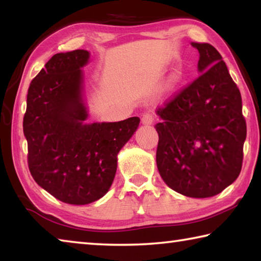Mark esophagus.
I'll list each match as a JSON object with an SVG mask.
<instances>
[{
	"instance_id": "1",
	"label": "esophagus",
	"mask_w": 261,
	"mask_h": 261,
	"mask_svg": "<svg viewBox=\"0 0 261 261\" xmlns=\"http://www.w3.org/2000/svg\"><path fill=\"white\" fill-rule=\"evenodd\" d=\"M155 115L152 114V113H145L143 115V117H141V123H143L144 125H151L155 121Z\"/></svg>"
}]
</instances>
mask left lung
<instances>
[{"instance_id":"1","label":"left lung","mask_w":261,"mask_h":261,"mask_svg":"<svg viewBox=\"0 0 261 261\" xmlns=\"http://www.w3.org/2000/svg\"><path fill=\"white\" fill-rule=\"evenodd\" d=\"M192 46L199 51L201 74L156 109V166L176 192L208 198L241 173L246 122L241 92L222 56L210 43Z\"/></svg>"}]
</instances>
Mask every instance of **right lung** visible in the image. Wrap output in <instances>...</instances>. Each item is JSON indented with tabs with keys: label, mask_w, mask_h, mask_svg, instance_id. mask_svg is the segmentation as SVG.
Instances as JSON below:
<instances>
[{
	"label": "right lung",
	"mask_w": 261,
	"mask_h": 261,
	"mask_svg": "<svg viewBox=\"0 0 261 261\" xmlns=\"http://www.w3.org/2000/svg\"><path fill=\"white\" fill-rule=\"evenodd\" d=\"M90 53L55 54L31 82L23 129L31 175L56 199L86 205L103 197L117 154L139 125L138 117L85 124L83 73Z\"/></svg>",
	"instance_id": "obj_1"
}]
</instances>
